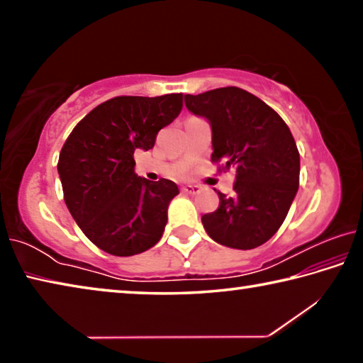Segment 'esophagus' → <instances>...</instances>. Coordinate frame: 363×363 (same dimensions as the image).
<instances>
[{
	"instance_id": "34e87169",
	"label": "esophagus",
	"mask_w": 363,
	"mask_h": 363,
	"mask_svg": "<svg viewBox=\"0 0 363 363\" xmlns=\"http://www.w3.org/2000/svg\"><path fill=\"white\" fill-rule=\"evenodd\" d=\"M200 190H201V187H199V186H184V187H182V192H184V194H190V195L199 194Z\"/></svg>"
}]
</instances>
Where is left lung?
<instances>
[{
	"label": "left lung",
	"instance_id": "obj_1",
	"mask_svg": "<svg viewBox=\"0 0 363 363\" xmlns=\"http://www.w3.org/2000/svg\"><path fill=\"white\" fill-rule=\"evenodd\" d=\"M186 107L211 125V162L237 169L235 196L219 195L201 216L208 235L224 247L253 250L280 229L299 187V152L281 116L248 91L227 86L186 94Z\"/></svg>",
	"mask_w": 363,
	"mask_h": 363
}]
</instances>
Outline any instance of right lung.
Here are the masks:
<instances>
[{
  "label": "right lung",
  "mask_w": 363,
  "mask_h": 363,
  "mask_svg": "<svg viewBox=\"0 0 363 363\" xmlns=\"http://www.w3.org/2000/svg\"><path fill=\"white\" fill-rule=\"evenodd\" d=\"M181 110L182 94L118 96L91 110L67 138L57 163L65 205L106 253L139 255L162 238L179 189L134 173V150L152 149Z\"/></svg>",
  "instance_id": "add662e5"
}]
</instances>
